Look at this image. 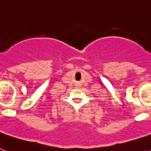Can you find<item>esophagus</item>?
I'll list each match as a JSON object with an SVG mask.
<instances>
[{"label": "esophagus", "instance_id": "obj_1", "mask_svg": "<svg viewBox=\"0 0 151 151\" xmlns=\"http://www.w3.org/2000/svg\"><path fill=\"white\" fill-rule=\"evenodd\" d=\"M76 88H79L80 87L79 84H76Z\"/></svg>", "mask_w": 151, "mask_h": 151}]
</instances>
